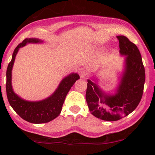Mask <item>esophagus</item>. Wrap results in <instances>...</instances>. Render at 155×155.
<instances>
[{
	"label": "esophagus",
	"mask_w": 155,
	"mask_h": 155,
	"mask_svg": "<svg viewBox=\"0 0 155 155\" xmlns=\"http://www.w3.org/2000/svg\"><path fill=\"white\" fill-rule=\"evenodd\" d=\"M79 76H80V77H81V78H84V77H85V76L87 75V72L85 71V70H84V68H81V69H79Z\"/></svg>",
	"instance_id": "esophagus-1"
}]
</instances>
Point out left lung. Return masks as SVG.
<instances>
[{
  "instance_id": "obj_1",
  "label": "left lung",
  "mask_w": 155,
  "mask_h": 155,
  "mask_svg": "<svg viewBox=\"0 0 155 155\" xmlns=\"http://www.w3.org/2000/svg\"><path fill=\"white\" fill-rule=\"evenodd\" d=\"M121 54L127 55L125 71L117 92L105 95L96 84L87 80L86 101L92 114L105 121H117L136 109L141 100L145 69L138 47L124 35H118Z\"/></svg>"
}]
</instances>
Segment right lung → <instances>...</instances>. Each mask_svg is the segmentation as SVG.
<instances>
[{
  "instance_id": "obj_1",
  "label": "right lung",
  "mask_w": 155,
  "mask_h": 155,
  "mask_svg": "<svg viewBox=\"0 0 155 155\" xmlns=\"http://www.w3.org/2000/svg\"><path fill=\"white\" fill-rule=\"evenodd\" d=\"M38 42H40V40L36 38H25L19 44L14 51L12 60L8 63L6 71V90L9 104L21 118L34 124L47 123L59 116L68 92L76 80L79 79V76L77 74H70L62 80L53 95L41 101L29 102L22 100L16 95L12 87V70L16 54L19 48L24 47L27 43Z\"/></svg>"
}]
</instances>
